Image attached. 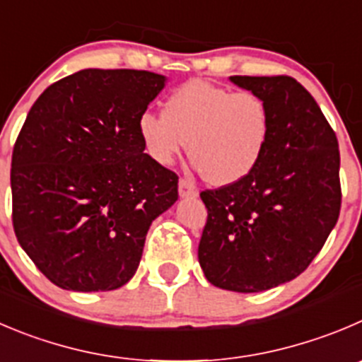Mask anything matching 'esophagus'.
Returning <instances> with one entry per match:
<instances>
[{
  "instance_id": "1",
  "label": "esophagus",
  "mask_w": 362,
  "mask_h": 362,
  "mask_svg": "<svg viewBox=\"0 0 362 362\" xmlns=\"http://www.w3.org/2000/svg\"><path fill=\"white\" fill-rule=\"evenodd\" d=\"M179 195L181 197H197L199 190L194 183H192L190 179L181 177L179 179Z\"/></svg>"
}]
</instances>
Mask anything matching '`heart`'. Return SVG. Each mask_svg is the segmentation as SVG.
I'll return each mask as SVG.
<instances>
[{
	"label": "heart",
	"instance_id": "obj_1",
	"mask_svg": "<svg viewBox=\"0 0 362 362\" xmlns=\"http://www.w3.org/2000/svg\"><path fill=\"white\" fill-rule=\"evenodd\" d=\"M270 133V112L254 92H233L192 80L172 90L163 113L146 112L139 135L147 154L170 165L183 153L194 158L209 183H236L256 168Z\"/></svg>",
	"mask_w": 362,
	"mask_h": 362
}]
</instances>
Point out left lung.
Wrapping results in <instances>:
<instances>
[{"mask_svg": "<svg viewBox=\"0 0 362 362\" xmlns=\"http://www.w3.org/2000/svg\"><path fill=\"white\" fill-rule=\"evenodd\" d=\"M259 95L270 133L259 163L236 183L201 192L208 218L199 263L213 286L270 290L300 275L341 209L339 147L315 98L291 76H230Z\"/></svg>", "mask_w": 362, "mask_h": 362, "instance_id": "obj_1", "label": "left lung"}]
</instances>
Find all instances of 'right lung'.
I'll return each mask as SVG.
<instances>
[{
    "mask_svg": "<svg viewBox=\"0 0 362 362\" xmlns=\"http://www.w3.org/2000/svg\"><path fill=\"white\" fill-rule=\"evenodd\" d=\"M165 76L83 69L33 103L12 153L17 242L53 284L110 291L135 275L146 235L177 201V174L144 153L139 119Z\"/></svg>",
    "mask_w": 362,
    "mask_h": 362,
    "instance_id": "1",
    "label": "right lung"
}]
</instances>
